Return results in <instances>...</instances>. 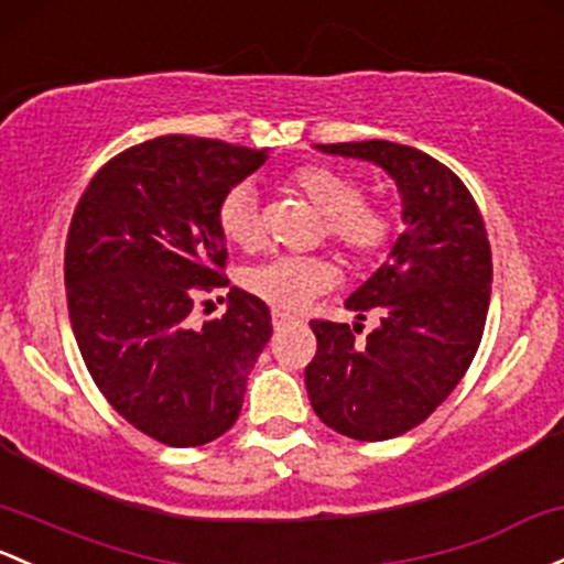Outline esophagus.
Masks as SVG:
<instances>
[{"label":"esophagus","instance_id":"1","mask_svg":"<svg viewBox=\"0 0 564 564\" xmlns=\"http://www.w3.org/2000/svg\"><path fill=\"white\" fill-rule=\"evenodd\" d=\"M289 324H294V316H289V313H281V311H272V327L283 329L289 327Z\"/></svg>","mask_w":564,"mask_h":564}]
</instances>
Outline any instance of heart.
Here are the masks:
<instances>
[{
  "label": "heart",
  "mask_w": 564,
  "mask_h": 564,
  "mask_svg": "<svg viewBox=\"0 0 564 564\" xmlns=\"http://www.w3.org/2000/svg\"><path fill=\"white\" fill-rule=\"evenodd\" d=\"M289 186L302 194L324 216V232L351 259H370L387 248L391 216L383 205L367 203L365 188L354 175L324 164L302 167L289 177ZM218 229L232 246L253 248L262 237L259 197L251 183H237L218 203ZM335 283V264L324 257L267 259L242 272L248 294L275 311H302Z\"/></svg>",
  "instance_id": "b5f03b06"
}]
</instances>
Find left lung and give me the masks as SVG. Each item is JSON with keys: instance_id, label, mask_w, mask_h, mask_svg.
Listing matches in <instances>:
<instances>
[{"instance_id": "obj_1", "label": "left lung", "mask_w": 564, "mask_h": 564, "mask_svg": "<svg viewBox=\"0 0 564 564\" xmlns=\"http://www.w3.org/2000/svg\"><path fill=\"white\" fill-rule=\"evenodd\" d=\"M381 167L402 199L405 232L387 262L346 300L378 327L359 340L348 324L311 322L316 357L307 400L354 441H389L422 424L470 367L491 294V251L476 199L446 164L389 140L316 145Z\"/></svg>"}]
</instances>
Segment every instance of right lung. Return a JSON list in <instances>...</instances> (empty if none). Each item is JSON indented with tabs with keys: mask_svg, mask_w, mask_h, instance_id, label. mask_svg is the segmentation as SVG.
<instances>
[{
	"mask_svg": "<svg viewBox=\"0 0 564 564\" xmlns=\"http://www.w3.org/2000/svg\"><path fill=\"white\" fill-rule=\"evenodd\" d=\"M264 162L267 148L148 140L91 177L69 224L64 286L83 361L129 424L173 448L237 422L272 335L264 302L237 286L221 318L188 322L199 292L229 286L218 203Z\"/></svg>",
	"mask_w": 564,
	"mask_h": 564,
	"instance_id": "add662e5",
	"label": "right lung"
}]
</instances>
